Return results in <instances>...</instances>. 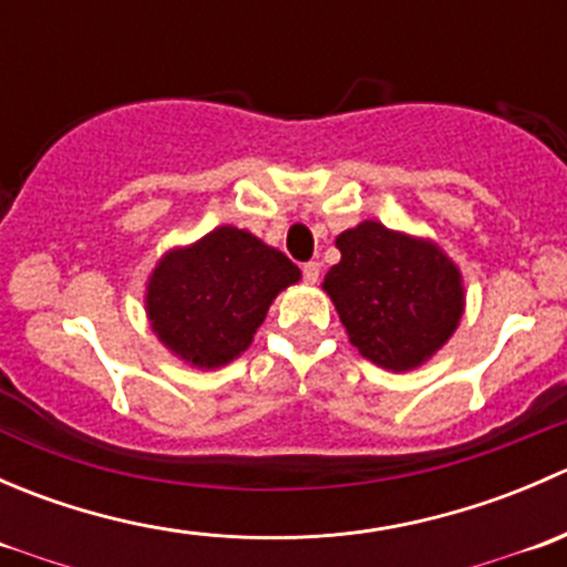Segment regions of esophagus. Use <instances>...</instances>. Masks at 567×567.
I'll list each match as a JSON object with an SVG mask.
<instances>
[{
	"mask_svg": "<svg viewBox=\"0 0 567 567\" xmlns=\"http://www.w3.org/2000/svg\"><path fill=\"white\" fill-rule=\"evenodd\" d=\"M301 277H305V282L316 285L320 279V262H316V260L305 262V266H301Z\"/></svg>",
	"mask_w": 567,
	"mask_h": 567,
	"instance_id": "obj_1",
	"label": "esophagus"
}]
</instances>
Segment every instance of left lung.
I'll return each mask as SVG.
<instances>
[{
    "label": "left lung",
    "mask_w": 567,
    "mask_h": 567,
    "mask_svg": "<svg viewBox=\"0 0 567 567\" xmlns=\"http://www.w3.org/2000/svg\"><path fill=\"white\" fill-rule=\"evenodd\" d=\"M337 249L323 290L364 359L394 373L420 368L458 329L461 271L436 244L362 221Z\"/></svg>",
    "instance_id": "obj_1"
}]
</instances>
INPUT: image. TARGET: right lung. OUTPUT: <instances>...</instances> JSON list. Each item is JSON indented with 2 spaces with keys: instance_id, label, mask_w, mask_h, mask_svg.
I'll return each mask as SVG.
<instances>
[{
  "instance_id": "obj_1",
  "label": "right lung",
  "mask_w": 567,
  "mask_h": 567,
  "mask_svg": "<svg viewBox=\"0 0 567 567\" xmlns=\"http://www.w3.org/2000/svg\"><path fill=\"white\" fill-rule=\"evenodd\" d=\"M299 277L279 249L238 227H216L158 260L147 282V318L175 357L221 368L247 351L279 290Z\"/></svg>"
}]
</instances>
